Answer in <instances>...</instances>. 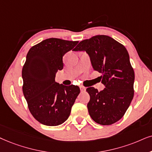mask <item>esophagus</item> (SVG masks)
Returning a JSON list of instances; mask_svg holds the SVG:
<instances>
[{
	"label": "esophagus",
	"mask_w": 152,
	"mask_h": 152,
	"mask_svg": "<svg viewBox=\"0 0 152 152\" xmlns=\"http://www.w3.org/2000/svg\"><path fill=\"white\" fill-rule=\"evenodd\" d=\"M80 89L81 92H85L86 90V88L85 87H83V86H80Z\"/></svg>",
	"instance_id": "obj_1"
}]
</instances>
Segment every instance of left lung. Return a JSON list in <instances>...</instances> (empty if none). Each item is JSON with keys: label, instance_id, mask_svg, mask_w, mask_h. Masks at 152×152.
Returning a JSON list of instances; mask_svg holds the SVG:
<instances>
[{"label": "left lung", "instance_id": "1", "mask_svg": "<svg viewBox=\"0 0 152 152\" xmlns=\"http://www.w3.org/2000/svg\"><path fill=\"white\" fill-rule=\"evenodd\" d=\"M74 51L86 52L93 69L102 74L104 86L98 92L93 87L86 91L90 99L87 107L90 117L97 124L108 126L118 121L133 98L135 73L126 48L108 36H95L80 41Z\"/></svg>", "mask_w": 152, "mask_h": 152}]
</instances>
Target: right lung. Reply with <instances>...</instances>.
I'll list each match as a JSON object with an SVG mask.
<instances>
[{
  "instance_id": "obj_1",
  "label": "right lung",
  "mask_w": 152,
  "mask_h": 152,
  "mask_svg": "<svg viewBox=\"0 0 152 152\" xmlns=\"http://www.w3.org/2000/svg\"><path fill=\"white\" fill-rule=\"evenodd\" d=\"M78 43L48 38L31 48L26 55L22 74L23 93L31 114L45 126L66 121L80 93L77 86L55 81L56 73L63 69V56Z\"/></svg>"
}]
</instances>
